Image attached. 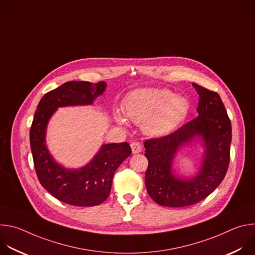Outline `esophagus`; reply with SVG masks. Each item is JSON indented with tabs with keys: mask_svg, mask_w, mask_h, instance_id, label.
<instances>
[{
	"mask_svg": "<svg viewBox=\"0 0 255 255\" xmlns=\"http://www.w3.org/2000/svg\"><path fill=\"white\" fill-rule=\"evenodd\" d=\"M130 146H131V149H132V153H133V154L139 153V152L141 151V145H140L139 142L134 141V142H132V143L130 144Z\"/></svg>",
	"mask_w": 255,
	"mask_h": 255,
	"instance_id": "obj_1",
	"label": "esophagus"
}]
</instances>
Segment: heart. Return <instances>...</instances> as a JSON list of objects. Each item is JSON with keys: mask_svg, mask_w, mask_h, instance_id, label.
<instances>
[{"mask_svg": "<svg viewBox=\"0 0 255 255\" xmlns=\"http://www.w3.org/2000/svg\"><path fill=\"white\" fill-rule=\"evenodd\" d=\"M190 111L188 99L173 95L164 89H139L130 93L124 101V112L135 123H142L143 131L149 136L161 137L172 132L185 120ZM118 123L126 120L120 112L115 113Z\"/></svg>", "mask_w": 255, "mask_h": 255, "instance_id": "b5f03b06", "label": "heart"}]
</instances>
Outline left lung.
I'll return each mask as SVG.
<instances>
[{
  "instance_id": "1",
  "label": "left lung",
  "mask_w": 255,
  "mask_h": 255,
  "mask_svg": "<svg viewBox=\"0 0 255 255\" xmlns=\"http://www.w3.org/2000/svg\"><path fill=\"white\" fill-rule=\"evenodd\" d=\"M193 86L200 97L198 117L167 136L144 142L148 159L145 186L160 206L179 208L202 201L222 183L228 169L232 128L226 109L216 92ZM196 137L203 142L202 165L196 176L179 178L172 168L175 155Z\"/></svg>"
}]
</instances>
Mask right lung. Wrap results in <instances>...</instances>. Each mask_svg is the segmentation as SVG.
I'll use <instances>...</instances> for the list:
<instances>
[{
    "label": "right lung",
    "instance_id": "obj_1",
    "mask_svg": "<svg viewBox=\"0 0 255 255\" xmlns=\"http://www.w3.org/2000/svg\"><path fill=\"white\" fill-rule=\"evenodd\" d=\"M107 88L105 82H67L40 100L30 129L34 167L41 186L57 200L77 207L102 204L111 192L113 176L131 154L127 142L104 144L94 158L80 168H65L46 146V129L58 108L92 105Z\"/></svg>",
    "mask_w": 255,
    "mask_h": 255
}]
</instances>
